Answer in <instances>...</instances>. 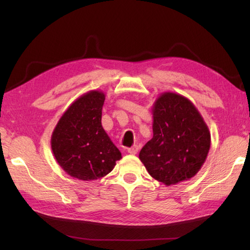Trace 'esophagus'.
<instances>
[{"instance_id": "1", "label": "esophagus", "mask_w": 250, "mask_h": 250, "mask_svg": "<svg viewBox=\"0 0 250 250\" xmlns=\"http://www.w3.org/2000/svg\"><path fill=\"white\" fill-rule=\"evenodd\" d=\"M137 151H139V147L137 146H132L130 148H128V152L130 155H136Z\"/></svg>"}]
</instances>
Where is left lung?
Masks as SVG:
<instances>
[{
    "label": "left lung",
    "instance_id": "left-lung-1",
    "mask_svg": "<svg viewBox=\"0 0 250 250\" xmlns=\"http://www.w3.org/2000/svg\"><path fill=\"white\" fill-rule=\"evenodd\" d=\"M152 139L140 151L150 176L166 186L195 176L210 148V133L193 103L164 92L152 106Z\"/></svg>",
    "mask_w": 250,
    "mask_h": 250
}]
</instances>
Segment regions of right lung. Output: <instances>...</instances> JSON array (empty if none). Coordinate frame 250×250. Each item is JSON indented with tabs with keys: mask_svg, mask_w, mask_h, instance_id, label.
Here are the masks:
<instances>
[{
	"mask_svg": "<svg viewBox=\"0 0 250 250\" xmlns=\"http://www.w3.org/2000/svg\"><path fill=\"white\" fill-rule=\"evenodd\" d=\"M105 94L91 90L70 105L51 135V149L58 164L70 176L95 180L113 171L121 152L103 129Z\"/></svg>",
	"mask_w": 250,
	"mask_h": 250,
	"instance_id": "add662e5",
	"label": "right lung"
}]
</instances>
